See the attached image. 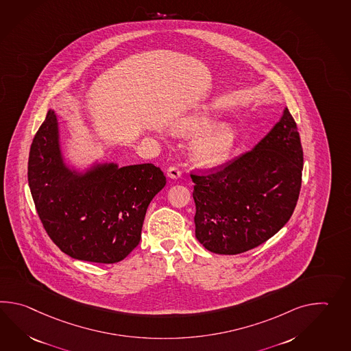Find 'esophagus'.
Returning a JSON list of instances; mask_svg holds the SVG:
<instances>
[{"label":"esophagus","mask_w":351,"mask_h":351,"mask_svg":"<svg viewBox=\"0 0 351 351\" xmlns=\"http://www.w3.org/2000/svg\"><path fill=\"white\" fill-rule=\"evenodd\" d=\"M167 176H170L171 179H179L181 178V170L178 166H170L167 170Z\"/></svg>","instance_id":"obj_1"}]
</instances>
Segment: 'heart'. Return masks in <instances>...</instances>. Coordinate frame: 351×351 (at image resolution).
Listing matches in <instances>:
<instances>
[{
  "label": "heart",
  "instance_id": "obj_1",
  "mask_svg": "<svg viewBox=\"0 0 351 351\" xmlns=\"http://www.w3.org/2000/svg\"><path fill=\"white\" fill-rule=\"evenodd\" d=\"M210 117L206 112H197L180 122L181 131H197L208 125ZM235 132L226 123L214 125L206 130L195 141L194 152L196 158L205 165H217L226 161L233 151Z\"/></svg>",
  "mask_w": 351,
  "mask_h": 351
}]
</instances>
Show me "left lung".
Returning <instances> with one entry per match:
<instances>
[{
  "label": "left lung",
  "instance_id": "1",
  "mask_svg": "<svg viewBox=\"0 0 351 351\" xmlns=\"http://www.w3.org/2000/svg\"><path fill=\"white\" fill-rule=\"evenodd\" d=\"M302 167L300 133L286 108L256 147L190 173L196 239L218 254H239L267 242L293 214Z\"/></svg>",
  "mask_w": 351,
  "mask_h": 351
}]
</instances>
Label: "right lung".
Returning a JSON list of instances; mask_svg holds the SVG:
<instances>
[{"mask_svg": "<svg viewBox=\"0 0 351 351\" xmlns=\"http://www.w3.org/2000/svg\"><path fill=\"white\" fill-rule=\"evenodd\" d=\"M27 179L43 226L59 250L107 265L138 245L148 204L166 184L152 164L103 165L74 175L62 165L54 110L32 140Z\"/></svg>", "mask_w": 351, "mask_h": 351, "instance_id": "add662e5", "label": "right lung"}]
</instances>
